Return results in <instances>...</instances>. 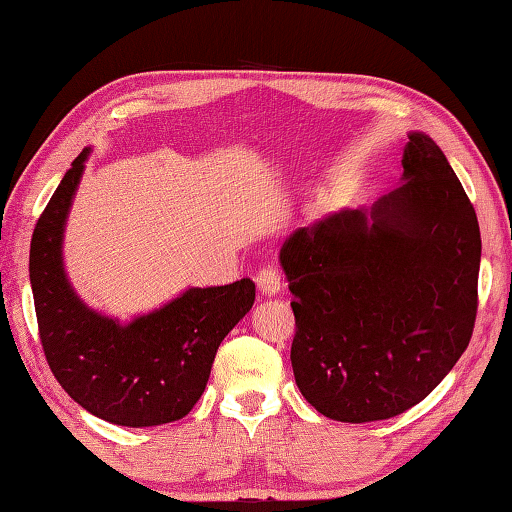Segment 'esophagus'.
Returning <instances> with one entry per match:
<instances>
[{"label":"esophagus","instance_id":"1","mask_svg":"<svg viewBox=\"0 0 512 512\" xmlns=\"http://www.w3.org/2000/svg\"><path fill=\"white\" fill-rule=\"evenodd\" d=\"M257 288L262 290V295H277L282 290V275L273 266L262 268L257 275Z\"/></svg>","mask_w":512,"mask_h":512}]
</instances>
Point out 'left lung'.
Listing matches in <instances>:
<instances>
[{"label":"left lung","mask_w":512,"mask_h":512,"mask_svg":"<svg viewBox=\"0 0 512 512\" xmlns=\"http://www.w3.org/2000/svg\"><path fill=\"white\" fill-rule=\"evenodd\" d=\"M402 166V184L373 206L297 228L279 250L295 295L297 388L337 422L413 408L473 335L482 262L475 208L426 133H408Z\"/></svg>","instance_id":"8db88e82"}]
</instances>
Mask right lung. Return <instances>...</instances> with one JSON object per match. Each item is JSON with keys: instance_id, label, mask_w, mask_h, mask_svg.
I'll return each mask as SVG.
<instances>
[{"instance_id": "1", "label": "right lung", "mask_w": 512, "mask_h": 512, "mask_svg": "<svg viewBox=\"0 0 512 512\" xmlns=\"http://www.w3.org/2000/svg\"><path fill=\"white\" fill-rule=\"evenodd\" d=\"M90 148L70 164L30 242V286L48 366L66 393L104 422L148 428L190 413L215 353L255 302L253 279L186 288L130 322L84 304L64 268V230Z\"/></svg>"}]
</instances>
